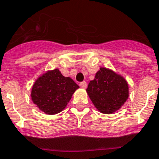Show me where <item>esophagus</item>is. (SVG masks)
Masks as SVG:
<instances>
[{
    "label": "esophagus",
    "mask_w": 159,
    "mask_h": 159,
    "mask_svg": "<svg viewBox=\"0 0 159 159\" xmlns=\"http://www.w3.org/2000/svg\"><path fill=\"white\" fill-rule=\"evenodd\" d=\"M80 86H81L83 89H86V88H87V83H86V82H82V83H80Z\"/></svg>",
    "instance_id": "esophagus-1"
}]
</instances>
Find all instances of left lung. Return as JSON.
Returning a JSON list of instances; mask_svg holds the SVG:
<instances>
[{
	"mask_svg": "<svg viewBox=\"0 0 159 159\" xmlns=\"http://www.w3.org/2000/svg\"><path fill=\"white\" fill-rule=\"evenodd\" d=\"M87 93L95 108L103 114H113L120 109L129 97L126 80L114 70L100 67L89 83Z\"/></svg>",
	"mask_w": 159,
	"mask_h": 159,
	"instance_id": "1",
	"label": "left lung"
}]
</instances>
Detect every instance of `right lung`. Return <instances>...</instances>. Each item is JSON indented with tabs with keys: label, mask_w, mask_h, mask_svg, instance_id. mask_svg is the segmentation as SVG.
<instances>
[{
	"label": "right lung",
	"mask_w": 159,
	"mask_h": 159,
	"mask_svg": "<svg viewBox=\"0 0 159 159\" xmlns=\"http://www.w3.org/2000/svg\"><path fill=\"white\" fill-rule=\"evenodd\" d=\"M77 89L79 86L73 80L56 68L38 77L32 88L31 98L41 111L56 115L66 107Z\"/></svg>",
	"instance_id": "right-lung-1"
}]
</instances>
